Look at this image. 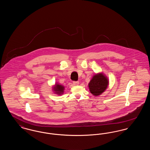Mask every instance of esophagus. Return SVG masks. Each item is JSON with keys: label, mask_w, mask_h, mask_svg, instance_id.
Instances as JSON below:
<instances>
[{"label": "esophagus", "mask_w": 150, "mask_h": 150, "mask_svg": "<svg viewBox=\"0 0 150 150\" xmlns=\"http://www.w3.org/2000/svg\"><path fill=\"white\" fill-rule=\"evenodd\" d=\"M72 83H73V84H74V86H78L79 84V82L78 81H74Z\"/></svg>", "instance_id": "1"}]
</instances>
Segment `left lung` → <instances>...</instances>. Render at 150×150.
<instances>
[{
  "mask_svg": "<svg viewBox=\"0 0 150 150\" xmlns=\"http://www.w3.org/2000/svg\"><path fill=\"white\" fill-rule=\"evenodd\" d=\"M88 85L91 93L95 96H97L106 89L108 81L105 75L102 73H99L93 76Z\"/></svg>",
  "mask_w": 150,
  "mask_h": 150,
  "instance_id": "1",
  "label": "left lung"
}]
</instances>
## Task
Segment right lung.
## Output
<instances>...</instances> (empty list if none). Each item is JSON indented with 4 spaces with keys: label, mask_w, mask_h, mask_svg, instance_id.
Listing matches in <instances>:
<instances>
[{
    "label": "right lung",
    "mask_w": 150,
    "mask_h": 150,
    "mask_svg": "<svg viewBox=\"0 0 150 150\" xmlns=\"http://www.w3.org/2000/svg\"><path fill=\"white\" fill-rule=\"evenodd\" d=\"M64 86L59 85L58 84H55V86L53 87V91L55 92L54 93H57V94L61 95L64 93Z\"/></svg>",
    "instance_id": "1"
}]
</instances>
